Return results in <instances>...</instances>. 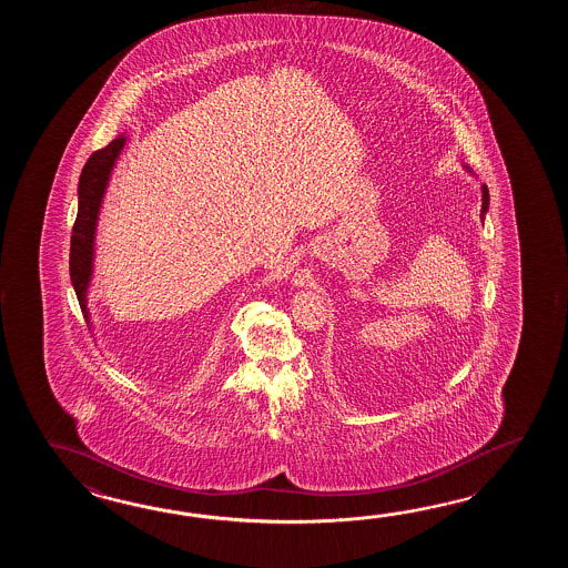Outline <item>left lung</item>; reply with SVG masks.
Returning a JSON list of instances; mask_svg holds the SVG:
<instances>
[{"mask_svg":"<svg viewBox=\"0 0 568 568\" xmlns=\"http://www.w3.org/2000/svg\"><path fill=\"white\" fill-rule=\"evenodd\" d=\"M483 193V203H481V219L485 217V213H487V206H489V191H487V186L483 184L481 189Z\"/></svg>","mask_w":568,"mask_h":568,"instance_id":"1","label":"left lung"}]
</instances>
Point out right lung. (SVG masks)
Listing matches in <instances>:
<instances>
[{"instance_id":"obj_1","label":"right lung","mask_w":568,"mask_h":568,"mask_svg":"<svg viewBox=\"0 0 568 568\" xmlns=\"http://www.w3.org/2000/svg\"><path fill=\"white\" fill-rule=\"evenodd\" d=\"M125 144V138L120 135L105 148L93 152L87 160L81 179H79V211L74 219L73 235H71V282L74 294L81 304V311L89 323L87 311V288L93 276V242H95L97 215L101 199L108 189L109 174L113 170L115 160L120 156L121 148Z\"/></svg>"}]
</instances>
